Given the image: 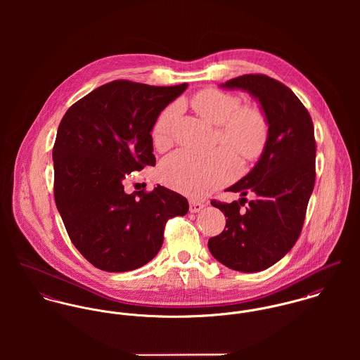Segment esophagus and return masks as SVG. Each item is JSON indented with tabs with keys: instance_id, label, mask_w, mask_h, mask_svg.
I'll return each instance as SVG.
<instances>
[{
	"instance_id": "obj_1",
	"label": "esophagus",
	"mask_w": 360,
	"mask_h": 360,
	"mask_svg": "<svg viewBox=\"0 0 360 360\" xmlns=\"http://www.w3.org/2000/svg\"><path fill=\"white\" fill-rule=\"evenodd\" d=\"M204 206L205 205H204V204H201V202L190 201V212H191V213H197V212H200Z\"/></svg>"
}]
</instances>
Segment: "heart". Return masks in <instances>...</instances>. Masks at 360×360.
I'll return each mask as SVG.
<instances>
[{
    "mask_svg": "<svg viewBox=\"0 0 360 360\" xmlns=\"http://www.w3.org/2000/svg\"><path fill=\"white\" fill-rule=\"evenodd\" d=\"M191 108L210 124L216 126L217 141L244 160H255L263 154L269 140V119L257 106H243L238 96L217 89L198 91L190 101ZM180 105L165 108L155 120L151 136L155 147L167 148L174 139ZM238 172L236 156L219 150L197 155L180 150L167 156L159 169L165 184L193 198L205 197L229 183Z\"/></svg>",
    "mask_w": 360,
    "mask_h": 360,
    "instance_id": "b5f03b06",
    "label": "heart"
}]
</instances>
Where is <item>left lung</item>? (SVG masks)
I'll list each match as a JSON object with an SVG mask.
<instances>
[{"mask_svg":"<svg viewBox=\"0 0 360 360\" xmlns=\"http://www.w3.org/2000/svg\"><path fill=\"white\" fill-rule=\"evenodd\" d=\"M255 97L269 119V140L255 167L227 191L243 201H212L226 219L224 230L209 238L210 254L224 266L255 273L273 266L295 245L305 221L316 179V141L308 109L291 89L266 75H244L224 84Z\"/></svg>","mask_w":360,"mask_h":360,"instance_id":"obj_1","label":"left lung"}]
</instances>
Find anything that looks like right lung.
Segmentation results:
<instances>
[{
	"mask_svg": "<svg viewBox=\"0 0 360 360\" xmlns=\"http://www.w3.org/2000/svg\"><path fill=\"white\" fill-rule=\"evenodd\" d=\"M187 86L113 80L73 103L59 123L55 204L73 245L101 270L148 263L162 247L166 221L188 212L183 195L162 186L133 194L123 186L131 172L155 166V120Z\"/></svg>",
	"mask_w": 360,
	"mask_h": 360,
	"instance_id": "add662e5",
	"label": "right lung"
}]
</instances>
